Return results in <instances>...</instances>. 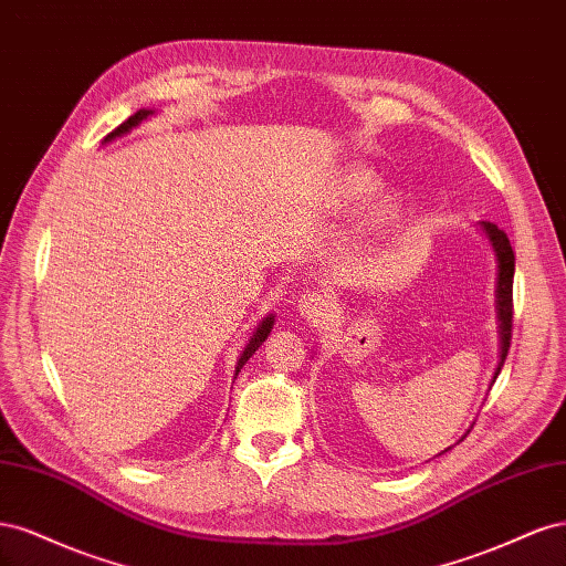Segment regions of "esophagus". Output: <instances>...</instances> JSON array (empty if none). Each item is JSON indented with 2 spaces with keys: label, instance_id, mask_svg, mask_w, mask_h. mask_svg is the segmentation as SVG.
<instances>
[{
  "label": "esophagus",
  "instance_id": "1",
  "mask_svg": "<svg viewBox=\"0 0 566 566\" xmlns=\"http://www.w3.org/2000/svg\"><path fill=\"white\" fill-rule=\"evenodd\" d=\"M297 312L302 318L306 321H318V318H325L331 312V300L316 293V290H306V293H302L297 300Z\"/></svg>",
  "mask_w": 566,
  "mask_h": 566
}]
</instances>
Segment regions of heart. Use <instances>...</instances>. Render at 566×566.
Instances as JSON below:
<instances>
[{"label":"heart","instance_id":"b5f03b06","mask_svg":"<svg viewBox=\"0 0 566 566\" xmlns=\"http://www.w3.org/2000/svg\"><path fill=\"white\" fill-rule=\"evenodd\" d=\"M382 191V179L375 177L366 167H347L335 181V202L339 210H356L364 202ZM401 217V198L394 193H382L373 202V208L361 219V231L366 235H378L394 227Z\"/></svg>","mask_w":566,"mask_h":566}]
</instances>
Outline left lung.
<instances>
[{"label": "left lung", "instance_id": "obj_1", "mask_svg": "<svg viewBox=\"0 0 566 566\" xmlns=\"http://www.w3.org/2000/svg\"><path fill=\"white\" fill-rule=\"evenodd\" d=\"M479 231L486 235V241L495 254V321H499V364H495L493 378H491V385H493L505 364V356L510 349V337H512L510 331H512V279H515V252H512V248H510L507 235L499 227L491 224V221H479ZM462 439L465 437H460V441ZM447 451H451V447ZM447 451H441V453H447Z\"/></svg>", "mask_w": 566, "mask_h": 566}]
</instances>
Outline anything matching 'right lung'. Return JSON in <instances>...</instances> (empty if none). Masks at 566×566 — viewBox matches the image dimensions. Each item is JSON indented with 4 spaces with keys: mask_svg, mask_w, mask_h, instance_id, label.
Instances as JSON below:
<instances>
[{
    "mask_svg": "<svg viewBox=\"0 0 566 566\" xmlns=\"http://www.w3.org/2000/svg\"><path fill=\"white\" fill-rule=\"evenodd\" d=\"M150 115H156V111H148V108H142V111H136L129 119H125L123 125H119L117 129H113L106 139H104V144H108V142H115L117 136H125L127 132H132L134 127H139L144 119H148ZM273 323H276V316L273 314H269V316H264L262 321H260V325H256L254 328V333H252V337L248 339V345H245V349H243V354L238 356V361H235V370H233V378L238 373H241V368L248 364V358L262 347V342H266V337H269V333H271V328H273Z\"/></svg>",
    "mask_w": 566,
    "mask_h": 566,
    "instance_id": "1",
    "label": "right lung"
}]
</instances>
